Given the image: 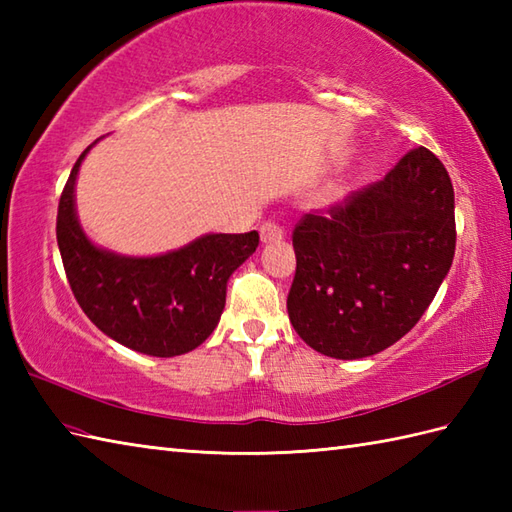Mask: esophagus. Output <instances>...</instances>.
Wrapping results in <instances>:
<instances>
[{
  "label": "esophagus",
  "instance_id": "esophagus-1",
  "mask_svg": "<svg viewBox=\"0 0 512 512\" xmlns=\"http://www.w3.org/2000/svg\"><path fill=\"white\" fill-rule=\"evenodd\" d=\"M259 235H262V242L264 244H273V242H279L281 237H284V231L273 222H266L262 224V228H259Z\"/></svg>",
  "mask_w": 512,
  "mask_h": 512
}]
</instances>
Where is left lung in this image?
<instances>
[{
	"mask_svg": "<svg viewBox=\"0 0 512 512\" xmlns=\"http://www.w3.org/2000/svg\"><path fill=\"white\" fill-rule=\"evenodd\" d=\"M292 328L312 350L354 361L387 350L420 321L455 255L453 184L418 147L387 176L292 233Z\"/></svg>",
	"mask_w": 512,
	"mask_h": 512,
	"instance_id": "1",
	"label": "left lung"
}]
</instances>
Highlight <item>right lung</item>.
<instances>
[{
	"instance_id": "obj_1",
	"label": "right lung",
	"mask_w": 512,
	"mask_h": 512,
	"mask_svg": "<svg viewBox=\"0 0 512 512\" xmlns=\"http://www.w3.org/2000/svg\"><path fill=\"white\" fill-rule=\"evenodd\" d=\"M96 143L76 160L59 200L57 244L70 288L88 319L116 343L147 356L187 354L217 328L228 279L255 253L259 235L206 233L154 257L96 246L74 200L81 162Z\"/></svg>"
}]
</instances>
